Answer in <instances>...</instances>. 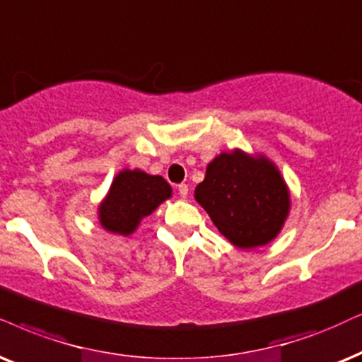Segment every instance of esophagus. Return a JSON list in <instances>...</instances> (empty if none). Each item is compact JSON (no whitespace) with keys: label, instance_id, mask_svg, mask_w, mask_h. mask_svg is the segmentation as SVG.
Instances as JSON below:
<instances>
[{"label":"esophagus","instance_id":"obj_1","mask_svg":"<svg viewBox=\"0 0 362 362\" xmlns=\"http://www.w3.org/2000/svg\"><path fill=\"white\" fill-rule=\"evenodd\" d=\"M178 194H180L182 199H185V197L189 195V185H187V184L178 185Z\"/></svg>","mask_w":362,"mask_h":362}]
</instances>
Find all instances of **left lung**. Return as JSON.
Here are the masks:
<instances>
[{
    "mask_svg": "<svg viewBox=\"0 0 362 362\" xmlns=\"http://www.w3.org/2000/svg\"><path fill=\"white\" fill-rule=\"evenodd\" d=\"M195 200L218 232L239 249H254L276 239L291 209L286 182L269 158L235 148L207 165Z\"/></svg>",
    "mask_w": 362,
    "mask_h": 362,
    "instance_id": "left-lung-1",
    "label": "left lung"
}]
</instances>
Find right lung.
Listing matches in <instances>:
<instances>
[{"mask_svg": "<svg viewBox=\"0 0 362 362\" xmlns=\"http://www.w3.org/2000/svg\"><path fill=\"white\" fill-rule=\"evenodd\" d=\"M170 197L172 187L163 177L125 168L113 178L107 197L100 204V223L112 234L130 235L141 218Z\"/></svg>", "mask_w": 362, "mask_h": 362, "instance_id": "1", "label": "right lung"}]
</instances>
